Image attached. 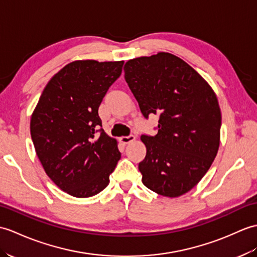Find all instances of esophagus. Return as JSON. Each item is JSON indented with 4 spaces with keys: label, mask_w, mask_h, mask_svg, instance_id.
<instances>
[{
    "label": "esophagus",
    "mask_w": 257,
    "mask_h": 257,
    "mask_svg": "<svg viewBox=\"0 0 257 257\" xmlns=\"http://www.w3.org/2000/svg\"><path fill=\"white\" fill-rule=\"evenodd\" d=\"M136 139V137L135 136H133V135H130V136H127V137H121L120 138V141L123 143V145H127V143H130V142H133L134 140Z\"/></svg>",
    "instance_id": "34e87169"
}]
</instances>
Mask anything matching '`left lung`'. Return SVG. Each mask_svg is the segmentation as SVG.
Instances as JSON below:
<instances>
[{
	"label": "left lung",
	"instance_id": "1",
	"mask_svg": "<svg viewBox=\"0 0 257 257\" xmlns=\"http://www.w3.org/2000/svg\"><path fill=\"white\" fill-rule=\"evenodd\" d=\"M123 71L142 115L160 116L158 134L141 136L147 148L139 163L143 185L171 198L189 192L219 149L221 111L216 94L189 64L169 52L133 59Z\"/></svg>",
	"mask_w": 257,
	"mask_h": 257
}]
</instances>
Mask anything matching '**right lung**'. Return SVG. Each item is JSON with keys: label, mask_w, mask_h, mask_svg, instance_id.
<instances>
[{"label": "right lung", "mask_w": 257, "mask_h": 257, "mask_svg": "<svg viewBox=\"0 0 257 257\" xmlns=\"http://www.w3.org/2000/svg\"><path fill=\"white\" fill-rule=\"evenodd\" d=\"M123 61L77 60L51 77L31 119L36 153L46 174L77 198L109 184L121 154L101 128L98 107L121 74Z\"/></svg>", "instance_id": "obj_1"}]
</instances>
